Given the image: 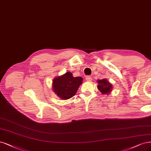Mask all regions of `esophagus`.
<instances>
[{"mask_svg":"<svg viewBox=\"0 0 151 151\" xmlns=\"http://www.w3.org/2000/svg\"><path fill=\"white\" fill-rule=\"evenodd\" d=\"M86 80L87 81H92V78L90 76H87L86 77Z\"/></svg>","mask_w":151,"mask_h":151,"instance_id":"34e87169","label":"esophagus"}]
</instances>
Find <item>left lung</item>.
I'll use <instances>...</instances> for the list:
<instances>
[{"label": "left lung", "instance_id": "1", "mask_svg": "<svg viewBox=\"0 0 151 151\" xmlns=\"http://www.w3.org/2000/svg\"><path fill=\"white\" fill-rule=\"evenodd\" d=\"M97 89H99L102 94L109 95L112 91V85L111 83L106 79H103L101 80H97Z\"/></svg>", "mask_w": 151, "mask_h": 151}]
</instances>
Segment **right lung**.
<instances>
[{"instance_id": "add662e5", "label": "right lung", "mask_w": 151, "mask_h": 151, "mask_svg": "<svg viewBox=\"0 0 151 151\" xmlns=\"http://www.w3.org/2000/svg\"><path fill=\"white\" fill-rule=\"evenodd\" d=\"M81 77H74L70 72L56 77L52 81V90L62 100H67L75 96L79 86L82 84Z\"/></svg>"}]
</instances>
